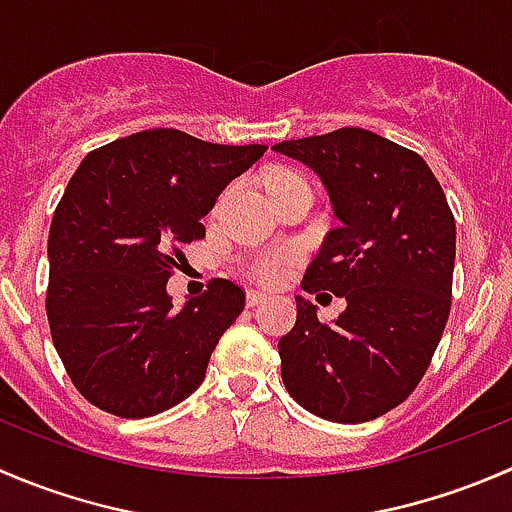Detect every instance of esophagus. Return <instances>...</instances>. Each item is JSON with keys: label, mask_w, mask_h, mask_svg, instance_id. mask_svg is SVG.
<instances>
[{"label": "esophagus", "mask_w": 512, "mask_h": 512, "mask_svg": "<svg viewBox=\"0 0 512 512\" xmlns=\"http://www.w3.org/2000/svg\"><path fill=\"white\" fill-rule=\"evenodd\" d=\"M267 294L260 292V289H247V307H255V304L265 302Z\"/></svg>", "instance_id": "1"}]
</instances>
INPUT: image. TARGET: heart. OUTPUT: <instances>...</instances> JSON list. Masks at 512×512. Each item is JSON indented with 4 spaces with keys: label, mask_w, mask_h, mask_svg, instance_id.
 <instances>
[{
    "label": "heart",
    "mask_w": 512,
    "mask_h": 512,
    "mask_svg": "<svg viewBox=\"0 0 512 512\" xmlns=\"http://www.w3.org/2000/svg\"><path fill=\"white\" fill-rule=\"evenodd\" d=\"M265 183L272 195H277L280 190L294 188V185H307L309 188V183L302 175L289 173V170H272V173H267ZM294 260H297V250H292V247H275V250L260 252V255L252 257L247 262V275L257 282H265V285H277V282L285 280Z\"/></svg>",
    "instance_id": "heart-1"
}]
</instances>
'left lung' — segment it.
<instances>
[{"instance_id":"1","label":"left lung","mask_w":512,"mask_h":512,"mask_svg":"<svg viewBox=\"0 0 512 512\" xmlns=\"http://www.w3.org/2000/svg\"><path fill=\"white\" fill-rule=\"evenodd\" d=\"M272 148L322 178L342 220L302 289L347 299L339 319L319 322L317 307L297 297V322L277 344L282 381L299 406L327 421H371L409 399L441 342L456 220L426 160L364 128Z\"/></svg>"}]
</instances>
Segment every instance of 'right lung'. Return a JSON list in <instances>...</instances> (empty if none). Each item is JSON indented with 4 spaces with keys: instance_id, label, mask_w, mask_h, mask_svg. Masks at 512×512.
<instances>
[{
    "instance_id": "1",
    "label": "right lung",
    "mask_w": 512,
    "mask_h": 512,
    "mask_svg": "<svg viewBox=\"0 0 512 512\" xmlns=\"http://www.w3.org/2000/svg\"><path fill=\"white\" fill-rule=\"evenodd\" d=\"M265 151L151 128L81 160L51 218L46 317L89 404L146 418L203 384L245 292L218 277L178 312L165 285L225 185Z\"/></svg>"
}]
</instances>
